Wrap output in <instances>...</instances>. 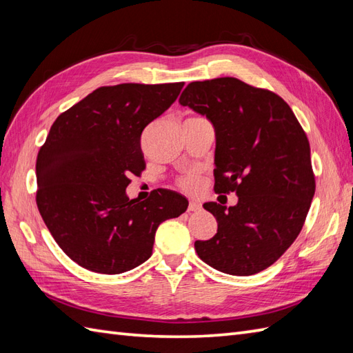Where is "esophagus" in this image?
I'll return each instance as SVG.
<instances>
[{
  "label": "esophagus",
  "mask_w": 353,
  "mask_h": 353,
  "mask_svg": "<svg viewBox=\"0 0 353 353\" xmlns=\"http://www.w3.org/2000/svg\"><path fill=\"white\" fill-rule=\"evenodd\" d=\"M200 209H201V206H200L199 201H196V200H191V201H190L188 212H197V211H200Z\"/></svg>",
  "instance_id": "34e87169"
}]
</instances>
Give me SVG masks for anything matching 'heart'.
I'll return each instance as SVG.
<instances>
[{"label": "heart", "instance_id": "heart-1", "mask_svg": "<svg viewBox=\"0 0 353 353\" xmlns=\"http://www.w3.org/2000/svg\"><path fill=\"white\" fill-rule=\"evenodd\" d=\"M200 177L197 172H186L185 176H182L179 179V185H181V188H183L185 191H196L200 188Z\"/></svg>", "mask_w": 353, "mask_h": 353}]
</instances>
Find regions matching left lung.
I'll return each mask as SVG.
<instances>
[{
	"label": "left lung",
	"mask_w": 353,
	"mask_h": 353,
	"mask_svg": "<svg viewBox=\"0 0 353 353\" xmlns=\"http://www.w3.org/2000/svg\"><path fill=\"white\" fill-rule=\"evenodd\" d=\"M179 103L215 130V192L235 206L203 205L219 229L194 247L219 272L250 276L279 259L301 234L316 192L308 138L279 95L234 77L192 81Z\"/></svg>",
	"instance_id": "left-lung-1"
}]
</instances>
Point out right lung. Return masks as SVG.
<instances>
[{"label": "right lung", "instance_id": "right-lung-1", "mask_svg": "<svg viewBox=\"0 0 353 353\" xmlns=\"http://www.w3.org/2000/svg\"><path fill=\"white\" fill-rule=\"evenodd\" d=\"M181 83L103 86L52 123L36 161V203L59 247L80 267L119 274L153 252L159 224L188 208L179 192L127 197L145 168L141 133L181 94Z\"/></svg>", "mask_w": 353, "mask_h": 353}]
</instances>
